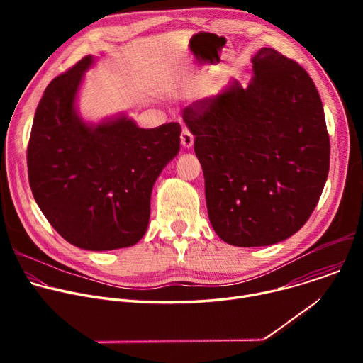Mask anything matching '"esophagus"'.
<instances>
[{"label":"esophagus","instance_id":"obj_1","mask_svg":"<svg viewBox=\"0 0 363 363\" xmlns=\"http://www.w3.org/2000/svg\"><path fill=\"white\" fill-rule=\"evenodd\" d=\"M181 143H182V146L186 147V149L192 147V145H194V135H192L191 130L186 129V128L182 129V133H181Z\"/></svg>","mask_w":363,"mask_h":363}]
</instances>
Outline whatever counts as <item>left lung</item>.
Listing matches in <instances>:
<instances>
[{"label":"left lung","instance_id":"obj_1","mask_svg":"<svg viewBox=\"0 0 363 363\" xmlns=\"http://www.w3.org/2000/svg\"><path fill=\"white\" fill-rule=\"evenodd\" d=\"M233 82L184 109L217 235L235 247L277 244L312 216L329 174L330 142L307 72L270 47Z\"/></svg>","mask_w":363,"mask_h":363}]
</instances>
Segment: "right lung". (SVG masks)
Instances as JSON below:
<instances>
[{"label":"right lung","instance_id":"add662e5","mask_svg":"<svg viewBox=\"0 0 363 363\" xmlns=\"http://www.w3.org/2000/svg\"><path fill=\"white\" fill-rule=\"evenodd\" d=\"M94 57L51 82L38 103L27 165L34 199L66 241L90 251L135 245L146 233L150 194L179 152L177 122L142 129L121 113L83 121L76 100Z\"/></svg>","mask_w":363,"mask_h":363}]
</instances>
